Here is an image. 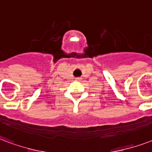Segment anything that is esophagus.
Returning <instances> with one entry per match:
<instances>
[{"label":"esophagus","instance_id":"34e87169","mask_svg":"<svg viewBox=\"0 0 152 152\" xmlns=\"http://www.w3.org/2000/svg\"><path fill=\"white\" fill-rule=\"evenodd\" d=\"M75 81H77V82L81 81V77H76V78H75Z\"/></svg>","mask_w":152,"mask_h":152}]
</instances>
